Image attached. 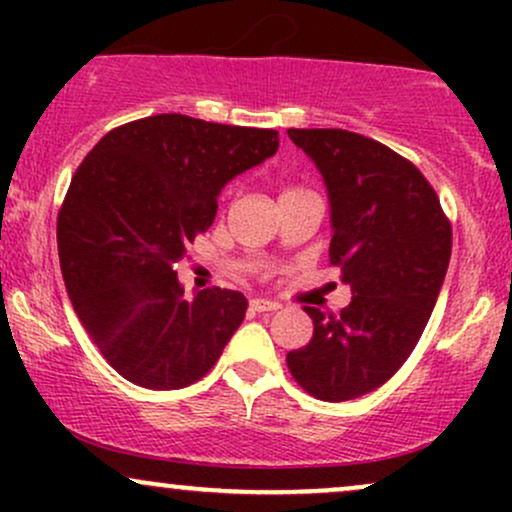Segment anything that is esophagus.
I'll use <instances>...</instances> for the list:
<instances>
[{"label":"esophagus","mask_w":512,"mask_h":512,"mask_svg":"<svg viewBox=\"0 0 512 512\" xmlns=\"http://www.w3.org/2000/svg\"><path fill=\"white\" fill-rule=\"evenodd\" d=\"M250 308L257 310V313H274V310L281 308V303L269 301V298H252Z\"/></svg>","instance_id":"34e87169"}]
</instances>
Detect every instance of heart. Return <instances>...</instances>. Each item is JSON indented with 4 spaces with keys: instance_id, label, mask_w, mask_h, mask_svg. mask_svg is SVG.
<instances>
[{
    "instance_id": "obj_1",
    "label": "heart",
    "mask_w": 512,
    "mask_h": 512,
    "mask_svg": "<svg viewBox=\"0 0 512 512\" xmlns=\"http://www.w3.org/2000/svg\"><path fill=\"white\" fill-rule=\"evenodd\" d=\"M291 190H293V187H291ZM286 192H289V190H286Z\"/></svg>"
}]
</instances>
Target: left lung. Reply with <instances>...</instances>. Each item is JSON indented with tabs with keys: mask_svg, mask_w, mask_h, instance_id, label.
<instances>
[{
	"mask_svg": "<svg viewBox=\"0 0 512 512\" xmlns=\"http://www.w3.org/2000/svg\"><path fill=\"white\" fill-rule=\"evenodd\" d=\"M330 199V262L351 286L339 315L305 308L313 339L289 351L291 375L322 402L378 390L407 361L436 308L452 231L407 158L346 129H289Z\"/></svg>",
	"mask_w": 512,
	"mask_h": 512,
	"instance_id": "obj_1",
	"label": "left lung"
}]
</instances>
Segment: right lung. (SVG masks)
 <instances>
[{
    "label": "right lung",
    "mask_w": 512,
    "mask_h": 512,
    "mask_svg": "<svg viewBox=\"0 0 512 512\" xmlns=\"http://www.w3.org/2000/svg\"><path fill=\"white\" fill-rule=\"evenodd\" d=\"M279 149L276 129L178 113L108 132L76 168L57 219L74 313L129 383L180 390L207 375L243 322L240 291L185 296L178 264L236 175Z\"/></svg>",
    "instance_id": "right-lung-1"
}]
</instances>
